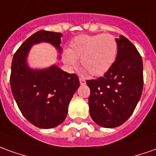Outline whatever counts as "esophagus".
Segmentation results:
<instances>
[{
	"instance_id": "34e87169",
	"label": "esophagus",
	"mask_w": 156,
	"mask_h": 156,
	"mask_svg": "<svg viewBox=\"0 0 156 156\" xmlns=\"http://www.w3.org/2000/svg\"><path fill=\"white\" fill-rule=\"evenodd\" d=\"M80 85H85V84H86V80H85L84 78L80 77Z\"/></svg>"
}]
</instances>
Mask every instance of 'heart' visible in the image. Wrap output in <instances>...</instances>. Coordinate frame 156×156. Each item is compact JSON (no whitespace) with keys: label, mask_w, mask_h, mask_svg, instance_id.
Listing matches in <instances>:
<instances>
[{"label":"heart","mask_w":156,"mask_h":156,"mask_svg":"<svg viewBox=\"0 0 156 156\" xmlns=\"http://www.w3.org/2000/svg\"><path fill=\"white\" fill-rule=\"evenodd\" d=\"M118 45L111 34L81 35L72 40L69 50L63 54V60L73 67L80 59L81 66L91 76H100L109 70L116 59Z\"/></svg>","instance_id":"1"}]
</instances>
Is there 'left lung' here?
Listing matches in <instances>:
<instances>
[{"label":"left lung","instance_id":"left-lung-1","mask_svg":"<svg viewBox=\"0 0 156 156\" xmlns=\"http://www.w3.org/2000/svg\"><path fill=\"white\" fill-rule=\"evenodd\" d=\"M116 59L105 76L87 80L90 115L98 125L113 128L133 113L144 87L143 60L133 44L123 35L116 39Z\"/></svg>","mask_w":156,"mask_h":156}]
</instances>
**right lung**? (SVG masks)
Returning <instances> with one entry per match:
<instances>
[{
    "mask_svg": "<svg viewBox=\"0 0 156 156\" xmlns=\"http://www.w3.org/2000/svg\"><path fill=\"white\" fill-rule=\"evenodd\" d=\"M61 33L40 30L30 36L16 51L12 62L10 84L23 115L37 127L48 129L61 124L68 106L80 86L76 74H69L55 65L33 70L26 57L33 44L47 41L61 50Z\"/></svg>",
    "mask_w": 156,
    "mask_h": 156,
    "instance_id": "add662e5",
    "label": "right lung"
}]
</instances>
